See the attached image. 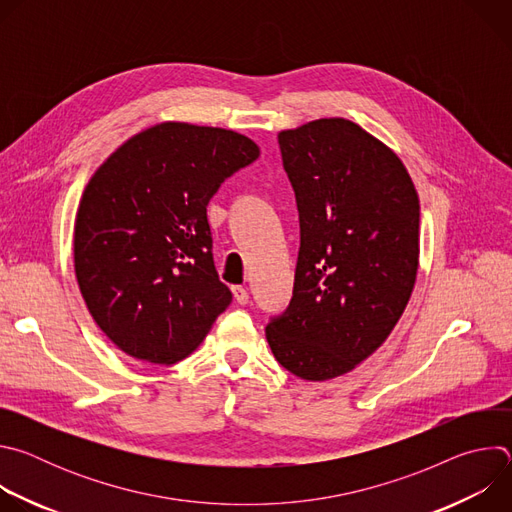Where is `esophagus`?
Listing matches in <instances>:
<instances>
[{"label":"esophagus","instance_id":"obj_1","mask_svg":"<svg viewBox=\"0 0 512 512\" xmlns=\"http://www.w3.org/2000/svg\"><path fill=\"white\" fill-rule=\"evenodd\" d=\"M233 296H235L237 304H241V306L249 304V291H247L243 285H235V287H233Z\"/></svg>","mask_w":512,"mask_h":512}]
</instances>
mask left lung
Instances as JSON below:
<instances>
[{
  "label": "left lung",
  "mask_w": 512,
  "mask_h": 512,
  "mask_svg": "<svg viewBox=\"0 0 512 512\" xmlns=\"http://www.w3.org/2000/svg\"><path fill=\"white\" fill-rule=\"evenodd\" d=\"M296 192L294 296L265 328L283 369L306 381L350 373L399 322L419 265V198L401 160L356 123L277 135Z\"/></svg>",
  "instance_id": "left-lung-1"
}]
</instances>
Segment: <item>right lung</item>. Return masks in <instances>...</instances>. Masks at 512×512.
Listing matches in <instances>:
<instances>
[{"label": "right lung", "instance_id": "right-lung-1", "mask_svg": "<svg viewBox=\"0 0 512 512\" xmlns=\"http://www.w3.org/2000/svg\"><path fill=\"white\" fill-rule=\"evenodd\" d=\"M259 158L249 137L160 123L117 148L89 180L75 223L85 304L125 354L174 364L233 302L218 279L206 206Z\"/></svg>", "mask_w": 512, "mask_h": 512}]
</instances>
